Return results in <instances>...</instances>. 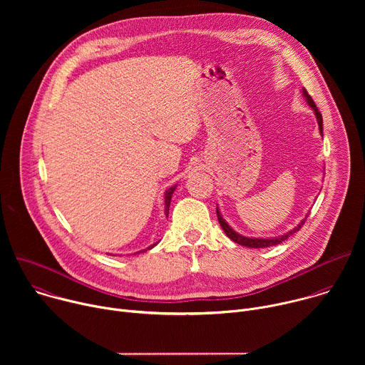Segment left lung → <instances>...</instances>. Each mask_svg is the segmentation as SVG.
Instances as JSON below:
<instances>
[{
  "label": "left lung",
  "mask_w": 365,
  "mask_h": 365,
  "mask_svg": "<svg viewBox=\"0 0 365 365\" xmlns=\"http://www.w3.org/2000/svg\"><path fill=\"white\" fill-rule=\"evenodd\" d=\"M302 95L304 96L306 102L309 103V107L315 111V117H317V121H318V125H319V133H321V135H324V133H322V131H324V127H322V125H324V121H322V115H321L318 107L315 106L314 99H312V96L307 93V91H306L304 88L302 89ZM217 215H218V221H220V224H221L224 232L227 234V237L231 238L234 242H237V244H240V245H244V247H250V248H266V247H272V245H277V244L283 242L284 240H287L290 235H293L294 232H297V231L302 228V225L304 224L306 217H307V215H306V217L299 222L297 227H294L292 231H289V232H286V234H283V235L272 237V238H254V237L251 238V237H244V235L238 234L237 231H234V230L227 224V221L222 218V215H221L218 207H217Z\"/></svg>",
  "instance_id": "8db88e82"
}]
</instances>
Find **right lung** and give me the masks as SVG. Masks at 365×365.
Returning a JSON list of instances; mask_svg holds the SVG:
<instances>
[{
    "mask_svg": "<svg viewBox=\"0 0 365 365\" xmlns=\"http://www.w3.org/2000/svg\"><path fill=\"white\" fill-rule=\"evenodd\" d=\"M176 186L178 185H175V186H172V187H169L168 190H166V193H165V214H166V217L169 215V206H170V200H172V195H173V192H175V189H176ZM155 244H153V245H150V247H147V250H151L153 247H154ZM147 250H144V251H147ZM138 252H141V251H138Z\"/></svg>",
    "mask_w": 365,
    "mask_h": 365,
    "instance_id": "1",
    "label": "right lung"
}]
</instances>
